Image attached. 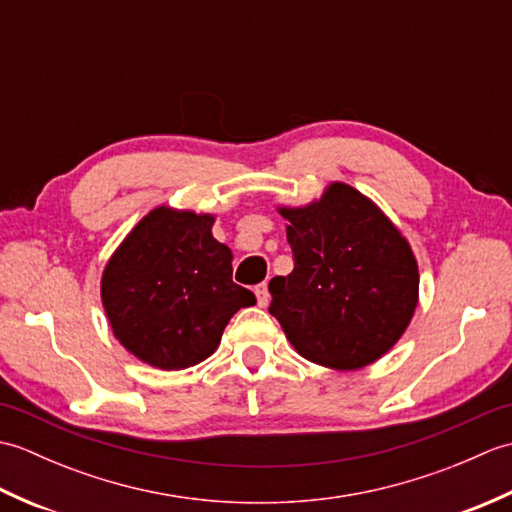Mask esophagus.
Listing matches in <instances>:
<instances>
[{"label":"esophagus","mask_w":512,"mask_h":512,"mask_svg":"<svg viewBox=\"0 0 512 512\" xmlns=\"http://www.w3.org/2000/svg\"><path fill=\"white\" fill-rule=\"evenodd\" d=\"M255 297H257V303L259 306H266L268 303V299H270V295H268V286L266 284H259V286H255Z\"/></svg>","instance_id":"1"}]
</instances>
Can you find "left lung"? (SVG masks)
<instances>
[{"label": "left lung", "instance_id": "obj_1", "mask_svg": "<svg viewBox=\"0 0 512 512\" xmlns=\"http://www.w3.org/2000/svg\"><path fill=\"white\" fill-rule=\"evenodd\" d=\"M295 268L268 284V312L308 361L358 369L400 339L418 306L407 239L363 193L334 182L319 202L279 209Z\"/></svg>", "mask_w": 512, "mask_h": 512}]
</instances>
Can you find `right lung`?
<instances>
[{"mask_svg":"<svg viewBox=\"0 0 512 512\" xmlns=\"http://www.w3.org/2000/svg\"><path fill=\"white\" fill-rule=\"evenodd\" d=\"M213 215L158 206L105 266L101 297L116 339L143 363L184 369L209 358L226 323L255 295L233 281Z\"/></svg>","mask_w":512,"mask_h":512,"instance_id":"add662e5","label":"right lung"}]
</instances>
